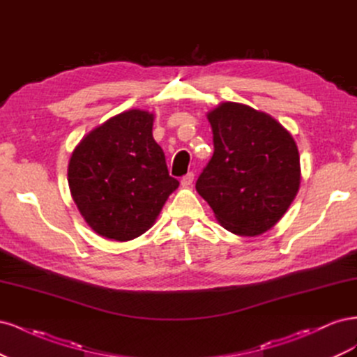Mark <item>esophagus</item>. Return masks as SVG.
<instances>
[{
	"mask_svg": "<svg viewBox=\"0 0 357 357\" xmlns=\"http://www.w3.org/2000/svg\"><path fill=\"white\" fill-rule=\"evenodd\" d=\"M192 181H193V172H188V174L183 176L180 180L183 188H189L192 185Z\"/></svg>",
	"mask_w": 357,
	"mask_h": 357,
	"instance_id": "esophagus-1",
	"label": "esophagus"
}]
</instances>
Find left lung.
<instances>
[{
  "label": "left lung",
  "mask_w": 357,
  "mask_h": 357,
  "mask_svg": "<svg viewBox=\"0 0 357 357\" xmlns=\"http://www.w3.org/2000/svg\"><path fill=\"white\" fill-rule=\"evenodd\" d=\"M207 117L214 153L195 188L225 229L261 235L283 218L298 193L295 139L275 119L244 104L222 102Z\"/></svg>",
  "instance_id": "8db88e82"
}]
</instances>
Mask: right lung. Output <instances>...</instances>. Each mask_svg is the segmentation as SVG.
Returning <instances> with one entry per match:
<instances>
[{
  "instance_id": "add662e5",
  "label": "right lung",
  "mask_w": 357,
  "mask_h": 357,
  "mask_svg": "<svg viewBox=\"0 0 357 357\" xmlns=\"http://www.w3.org/2000/svg\"><path fill=\"white\" fill-rule=\"evenodd\" d=\"M153 114L128 110L95 128L68 164L73 199L91 228L114 241L144 234L178 188L155 142Z\"/></svg>"
}]
</instances>
